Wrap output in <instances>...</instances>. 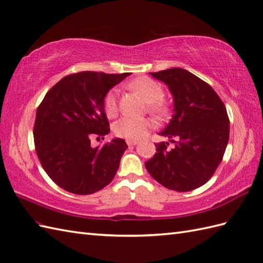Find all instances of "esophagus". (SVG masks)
Here are the masks:
<instances>
[{
  "mask_svg": "<svg viewBox=\"0 0 263 263\" xmlns=\"http://www.w3.org/2000/svg\"><path fill=\"white\" fill-rule=\"evenodd\" d=\"M126 143L128 146H135L138 144V140H134V139H127Z\"/></svg>",
  "mask_w": 263,
  "mask_h": 263,
  "instance_id": "1",
  "label": "esophagus"
}]
</instances>
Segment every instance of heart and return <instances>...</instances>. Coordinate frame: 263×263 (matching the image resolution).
<instances>
[{"instance_id": "b5f03b06", "label": "heart", "mask_w": 263, "mask_h": 263, "mask_svg": "<svg viewBox=\"0 0 263 263\" xmlns=\"http://www.w3.org/2000/svg\"><path fill=\"white\" fill-rule=\"evenodd\" d=\"M130 87L142 96L148 105V109L156 116L163 117L167 114V106L162 101L164 97V89L155 80L148 77H140L130 82ZM104 110L107 117L112 118L118 112V90L111 89L104 98ZM152 128V123L146 118L124 117L116 121L114 125V133L118 137L126 139H140L147 135Z\"/></svg>"}]
</instances>
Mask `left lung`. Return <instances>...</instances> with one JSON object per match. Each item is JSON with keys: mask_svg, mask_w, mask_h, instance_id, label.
Listing matches in <instances>:
<instances>
[{"mask_svg": "<svg viewBox=\"0 0 263 263\" xmlns=\"http://www.w3.org/2000/svg\"><path fill=\"white\" fill-rule=\"evenodd\" d=\"M168 87L174 114L159 135L175 143L156 144L145 163L154 180L166 189L189 192L205 184L220 165L229 142L227 108L209 83L182 68L151 72Z\"/></svg>", "mask_w": 263, "mask_h": 263, "instance_id": "obj_1", "label": "left lung"}]
</instances>
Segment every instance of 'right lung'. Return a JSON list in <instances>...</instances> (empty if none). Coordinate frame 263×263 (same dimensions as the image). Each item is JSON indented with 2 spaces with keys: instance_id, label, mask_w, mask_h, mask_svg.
<instances>
[{
  "instance_id": "1",
  "label": "right lung",
  "mask_w": 263,
  "mask_h": 263,
  "mask_svg": "<svg viewBox=\"0 0 263 263\" xmlns=\"http://www.w3.org/2000/svg\"><path fill=\"white\" fill-rule=\"evenodd\" d=\"M130 73L82 71L69 74L50 89L37 107L33 128L36 155L49 177L70 193L88 195L107 186L127 149L114 138L91 147L92 137L109 133L104 98Z\"/></svg>"
}]
</instances>
